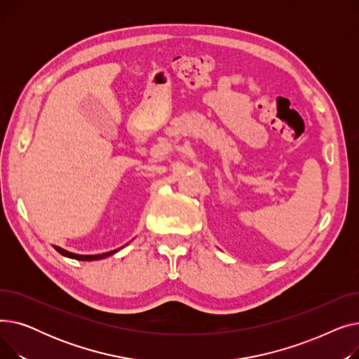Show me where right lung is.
Masks as SVG:
<instances>
[{
  "label": "right lung",
  "mask_w": 359,
  "mask_h": 359,
  "mask_svg": "<svg viewBox=\"0 0 359 359\" xmlns=\"http://www.w3.org/2000/svg\"><path fill=\"white\" fill-rule=\"evenodd\" d=\"M56 252H60L62 256H67V257H71V259H77V260H99V259H104L107 256H111L115 255L116 252H119L121 249L118 250H111V252H107V253H102V255H75V253H71V252H67L58 246H53Z\"/></svg>",
  "instance_id": "right-lung-1"
}]
</instances>
